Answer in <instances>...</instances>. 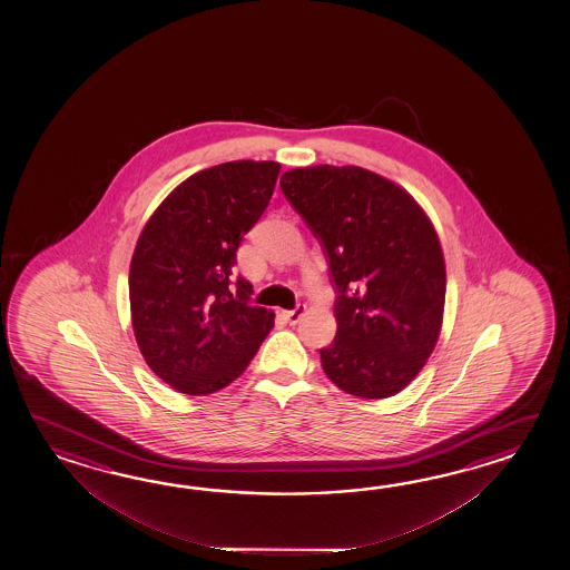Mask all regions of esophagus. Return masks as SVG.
I'll list each match as a JSON object with an SVG mask.
<instances>
[{"label":"esophagus","mask_w":570,"mask_h":570,"mask_svg":"<svg viewBox=\"0 0 570 570\" xmlns=\"http://www.w3.org/2000/svg\"><path fill=\"white\" fill-rule=\"evenodd\" d=\"M303 314H305V305H297L295 309H289V312H283V315H285V320L289 322L291 326H295L299 320H302Z\"/></svg>","instance_id":"esophagus-1"}]
</instances>
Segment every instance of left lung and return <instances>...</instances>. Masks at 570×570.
Wrapping results in <instances>:
<instances>
[{
  "mask_svg": "<svg viewBox=\"0 0 570 570\" xmlns=\"http://www.w3.org/2000/svg\"><path fill=\"white\" fill-rule=\"evenodd\" d=\"M281 189L324 244L340 293L324 373L354 397L400 393L444 320L446 263L432 219L401 185L354 165L285 170Z\"/></svg>",
  "mask_w": 570,
  "mask_h": 570,
  "instance_id": "left-lung-1",
  "label": "left lung"
}]
</instances>
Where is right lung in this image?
<instances>
[{
	"label": "right lung",
	"instance_id": "1",
	"mask_svg": "<svg viewBox=\"0 0 570 570\" xmlns=\"http://www.w3.org/2000/svg\"><path fill=\"white\" fill-rule=\"evenodd\" d=\"M275 160H230L170 191L138 236L130 261L134 338L150 371L185 395H209L246 371L275 326L248 302L232 267L244 234L275 191Z\"/></svg>",
	"mask_w": 570,
	"mask_h": 570
}]
</instances>
